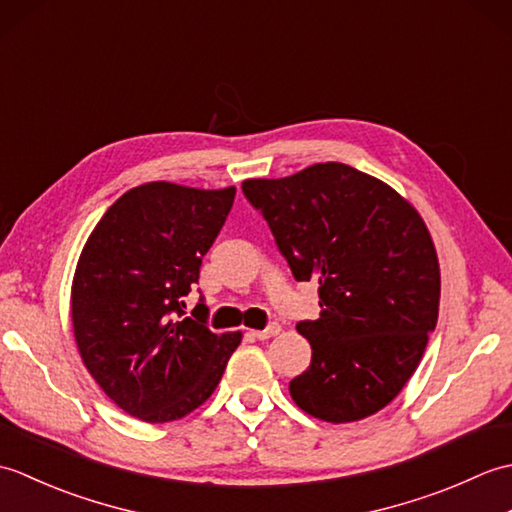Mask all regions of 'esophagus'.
<instances>
[{"label": "esophagus", "instance_id": "obj_1", "mask_svg": "<svg viewBox=\"0 0 512 512\" xmlns=\"http://www.w3.org/2000/svg\"><path fill=\"white\" fill-rule=\"evenodd\" d=\"M281 332V325L279 323H270L266 330H250V336H255L259 341H266L270 336H277Z\"/></svg>", "mask_w": 512, "mask_h": 512}]
</instances>
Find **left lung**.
<instances>
[{
    "instance_id": "left-lung-1",
    "label": "left lung",
    "mask_w": 512,
    "mask_h": 512,
    "mask_svg": "<svg viewBox=\"0 0 512 512\" xmlns=\"http://www.w3.org/2000/svg\"><path fill=\"white\" fill-rule=\"evenodd\" d=\"M244 195L273 231L297 281H319L312 347L290 396L312 418L356 422L387 407L436 330L440 264L427 224L389 184L343 162L288 178H250Z\"/></svg>"
}]
</instances>
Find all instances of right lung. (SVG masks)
Segmentation results:
<instances>
[{
	"instance_id": "add662e5",
	"label": "right lung",
	"mask_w": 512,
	"mask_h": 512,
	"mask_svg": "<svg viewBox=\"0 0 512 512\" xmlns=\"http://www.w3.org/2000/svg\"><path fill=\"white\" fill-rule=\"evenodd\" d=\"M235 187L147 182L123 193L76 262L70 314L81 361L116 407L171 422L211 398L242 332L206 328L204 303L184 314L202 257L231 211Z\"/></svg>"
}]
</instances>
